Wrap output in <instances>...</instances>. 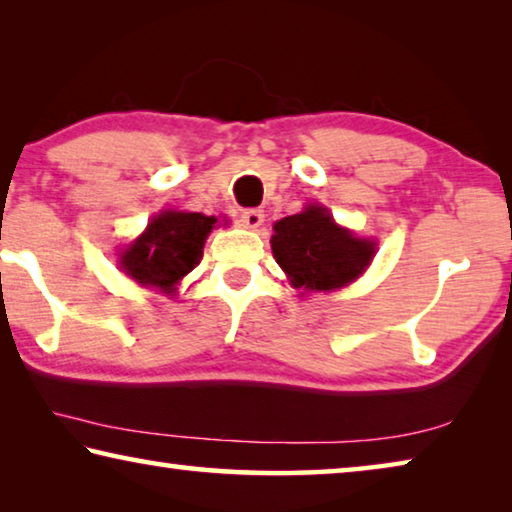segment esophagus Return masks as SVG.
<instances>
[{
  "instance_id": "1",
  "label": "esophagus",
  "mask_w": 512,
  "mask_h": 512,
  "mask_svg": "<svg viewBox=\"0 0 512 512\" xmlns=\"http://www.w3.org/2000/svg\"><path fill=\"white\" fill-rule=\"evenodd\" d=\"M239 223L244 225V228L255 230V228H259V225L264 223V212L257 210V207H250V210H241Z\"/></svg>"
}]
</instances>
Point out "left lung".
Listing matches in <instances>:
<instances>
[{
    "label": "left lung",
    "instance_id": "obj_1",
    "mask_svg": "<svg viewBox=\"0 0 512 512\" xmlns=\"http://www.w3.org/2000/svg\"><path fill=\"white\" fill-rule=\"evenodd\" d=\"M273 230V255L298 289H339L354 280L375 253L372 241L352 237L318 205L277 221Z\"/></svg>",
    "mask_w": 512,
    "mask_h": 512
}]
</instances>
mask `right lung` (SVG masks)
Returning <instances> with one entry per match:
<instances>
[{"label":"right lung","mask_w":512,"mask_h":512,"mask_svg":"<svg viewBox=\"0 0 512 512\" xmlns=\"http://www.w3.org/2000/svg\"><path fill=\"white\" fill-rule=\"evenodd\" d=\"M214 216L198 212H164L121 257L126 273L140 284L169 289L201 264Z\"/></svg>","instance_id":"obj_1"}]
</instances>
